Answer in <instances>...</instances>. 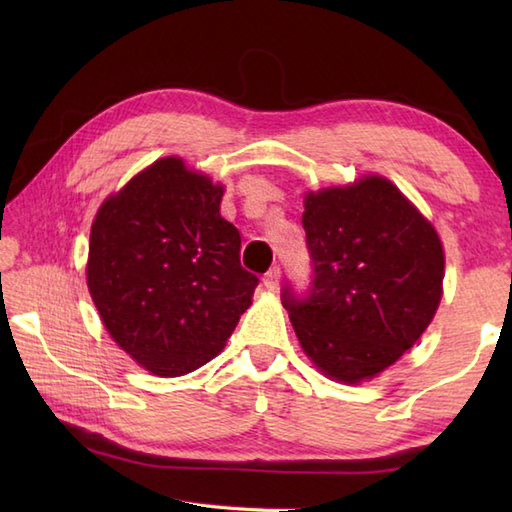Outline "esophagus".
<instances>
[{
    "label": "esophagus",
    "mask_w": 512,
    "mask_h": 512,
    "mask_svg": "<svg viewBox=\"0 0 512 512\" xmlns=\"http://www.w3.org/2000/svg\"><path fill=\"white\" fill-rule=\"evenodd\" d=\"M279 279H281V268H279V266H273V268H270L268 273L264 275V286H266V290H277Z\"/></svg>",
    "instance_id": "34e87169"
}]
</instances>
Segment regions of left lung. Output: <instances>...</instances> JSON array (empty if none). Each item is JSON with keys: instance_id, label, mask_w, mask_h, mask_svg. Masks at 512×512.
<instances>
[{"instance_id": "8db88e82", "label": "left lung", "mask_w": 512, "mask_h": 512, "mask_svg": "<svg viewBox=\"0 0 512 512\" xmlns=\"http://www.w3.org/2000/svg\"><path fill=\"white\" fill-rule=\"evenodd\" d=\"M312 279L281 288L299 343L319 369L361 383L396 363L442 297L438 233L385 178L306 195Z\"/></svg>"}]
</instances>
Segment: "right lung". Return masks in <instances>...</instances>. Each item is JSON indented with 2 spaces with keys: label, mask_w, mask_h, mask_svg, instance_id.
I'll return each mask as SVG.
<instances>
[{
  "label": "right lung",
  "mask_w": 512,
  "mask_h": 512,
  "mask_svg": "<svg viewBox=\"0 0 512 512\" xmlns=\"http://www.w3.org/2000/svg\"><path fill=\"white\" fill-rule=\"evenodd\" d=\"M222 187L162 158L107 200L90 235L88 288L107 332L158 376L222 352L259 284L220 215Z\"/></svg>",
  "instance_id": "1"
}]
</instances>
